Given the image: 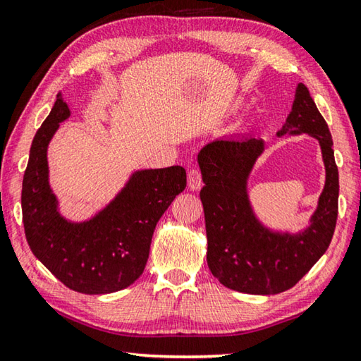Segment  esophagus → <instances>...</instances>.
Instances as JSON below:
<instances>
[{"label": "esophagus", "mask_w": 361, "mask_h": 361, "mask_svg": "<svg viewBox=\"0 0 361 361\" xmlns=\"http://www.w3.org/2000/svg\"><path fill=\"white\" fill-rule=\"evenodd\" d=\"M187 182H188V188L193 190V192L201 188L202 178H201V173L198 171V169H190L187 174Z\"/></svg>", "instance_id": "obj_1"}]
</instances>
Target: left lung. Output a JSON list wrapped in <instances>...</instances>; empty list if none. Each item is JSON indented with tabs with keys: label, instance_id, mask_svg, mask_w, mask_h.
<instances>
[{
	"label": "left lung",
	"instance_id": "8db88e82",
	"mask_svg": "<svg viewBox=\"0 0 361 361\" xmlns=\"http://www.w3.org/2000/svg\"><path fill=\"white\" fill-rule=\"evenodd\" d=\"M308 135L321 147L325 183L303 229L281 231L257 215L250 198V176L265 151L253 135H231L198 152L204 187L207 265L223 286L243 294L275 295L290 289L327 251L336 226L339 178L329 126L308 87L298 83L292 110L276 137Z\"/></svg>",
	"mask_w": 361,
	"mask_h": 361
}]
</instances>
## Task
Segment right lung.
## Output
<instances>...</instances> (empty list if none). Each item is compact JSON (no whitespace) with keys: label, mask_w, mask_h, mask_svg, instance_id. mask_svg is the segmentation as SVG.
I'll return each instance as SVG.
<instances>
[{"label":"right lung","mask_w":361,"mask_h":361,"mask_svg":"<svg viewBox=\"0 0 361 361\" xmlns=\"http://www.w3.org/2000/svg\"><path fill=\"white\" fill-rule=\"evenodd\" d=\"M72 116L63 94L34 135L23 176L22 212L32 255L72 290L111 294L145 271L154 229L187 185L182 166L133 169L114 198L85 220L61 212L47 152L61 122Z\"/></svg>","instance_id":"right-lung-1"}]
</instances>
